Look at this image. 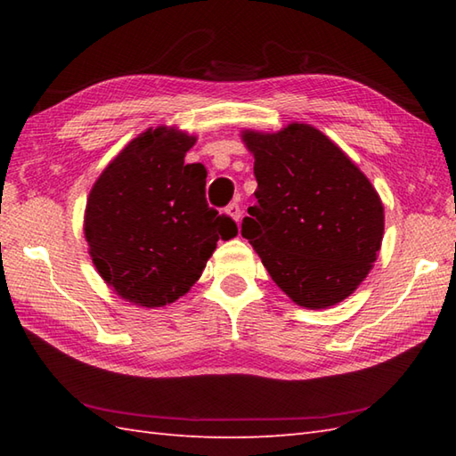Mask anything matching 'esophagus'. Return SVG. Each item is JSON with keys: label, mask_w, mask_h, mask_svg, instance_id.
<instances>
[{"label": "esophagus", "mask_w": 456, "mask_h": 456, "mask_svg": "<svg viewBox=\"0 0 456 456\" xmlns=\"http://www.w3.org/2000/svg\"><path fill=\"white\" fill-rule=\"evenodd\" d=\"M225 213H227V216H229L231 219L239 223V219H240V208H239V203H235V201L229 203V206L225 208Z\"/></svg>", "instance_id": "esophagus-1"}]
</instances>
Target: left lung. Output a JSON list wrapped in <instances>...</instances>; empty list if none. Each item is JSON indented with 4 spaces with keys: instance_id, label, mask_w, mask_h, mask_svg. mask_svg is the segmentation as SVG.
Returning a JSON list of instances; mask_svg holds the SVG:
<instances>
[{
    "instance_id": "1",
    "label": "left lung",
    "mask_w": 456,
    "mask_h": 456,
    "mask_svg": "<svg viewBox=\"0 0 456 456\" xmlns=\"http://www.w3.org/2000/svg\"><path fill=\"white\" fill-rule=\"evenodd\" d=\"M255 154L256 203L240 235L296 304L343 302L370 273L384 235L372 183L323 133L304 123L245 133Z\"/></svg>"
}]
</instances>
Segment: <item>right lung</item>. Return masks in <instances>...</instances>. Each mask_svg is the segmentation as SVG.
<instances>
[{"label":"right lung","mask_w":456,"mask_h":456,"mask_svg":"<svg viewBox=\"0 0 456 456\" xmlns=\"http://www.w3.org/2000/svg\"><path fill=\"white\" fill-rule=\"evenodd\" d=\"M196 139L149 129L103 170L86 206V239L102 278L147 307L172 304L201 276L235 221L208 206V170L183 164Z\"/></svg>","instance_id":"right-lung-1"}]
</instances>
